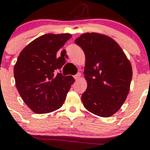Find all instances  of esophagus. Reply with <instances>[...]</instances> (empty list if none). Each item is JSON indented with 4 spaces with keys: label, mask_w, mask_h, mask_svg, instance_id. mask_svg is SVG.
<instances>
[{
    "label": "esophagus",
    "mask_w": 150,
    "mask_h": 150,
    "mask_svg": "<svg viewBox=\"0 0 150 150\" xmlns=\"http://www.w3.org/2000/svg\"><path fill=\"white\" fill-rule=\"evenodd\" d=\"M81 76H82V74H81L80 72H79L77 73L75 75H74V78H75V80H78V79H79L80 78H81Z\"/></svg>",
    "instance_id": "1"
}]
</instances>
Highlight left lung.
Returning <instances> with one entry per match:
<instances>
[{
    "mask_svg": "<svg viewBox=\"0 0 150 150\" xmlns=\"http://www.w3.org/2000/svg\"><path fill=\"white\" fill-rule=\"evenodd\" d=\"M86 55L87 89L82 95L86 109L108 117L118 110L128 96L132 69L120 46L110 37L84 33L75 40Z\"/></svg>",
    "mask_w": 150,
    "mask_h": 150,
    "instance_id": "1",
    "label": "left lung"
}]
</instances>
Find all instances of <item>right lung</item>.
I'll use <instances>...</instances> for the list:
<instances>
[{"instance_id":"obj_1","label":"right lung","mask_w":150,"mask_h":150,"mask_svg":"<svg viewBox=\"0 0 150 150\" xmlns=\"http://www.w3.org/2000/svg\"><path fill=\"white\" fill-rule=\"evenodd\" d=\"M70 38L68 33L45 34L28 44L18 57L14 68L15 86L34 113L59 109L75 82L71 75L55 74L65 63L64 57H57V52Z\"/></svg>"}]
</instances>
